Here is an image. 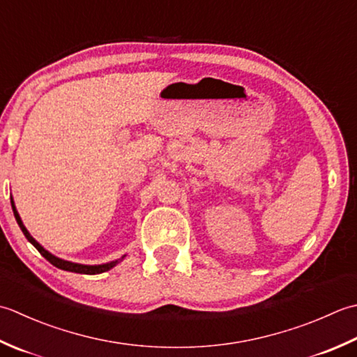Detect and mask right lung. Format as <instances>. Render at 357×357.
Listing matches in <instances>:
<instances>
[{
	"mask_svg": "<svg viewBox=\"0 0 357 357\" xmlns=\"http://www.w3.org/2000/svg\"><path fill=\"white\" fill-rule=\"evenodd\" d=\"M10 202H12L13 215H15L17 223L20 225V228H21V231H23V234L26 236V238L35 246L36 250L40 251V254H41L43 257H45L46 260H49L50 264H52L54 266L60 268V270L70 271V273H79V274H100V273L109 271V270H111V268H114L115 265H117L119 261H121L123 259L126 257V256H123V257H120V259H117V260L107 261V264H103V265H82V264H74V261H68V260H63V259H60V257H56V256H54V254H50L49 251H46L45 248H43V246H41L38 242H36V240H35L31 234H29V231L26 229L23 222H21V217H20L18 211H17V208H15V203H13V200H10Z\"/></svg>",
	"mask_w": 357,
	"mask_h": 357,
	"instance_id": "1",
	"label": "right lung"
}]
</instances>
